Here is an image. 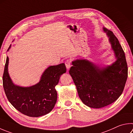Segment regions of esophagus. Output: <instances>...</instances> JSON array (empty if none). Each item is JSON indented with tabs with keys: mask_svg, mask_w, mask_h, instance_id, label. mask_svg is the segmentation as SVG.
Listing matches in <instances>:
<instances>
[{
	"mask_svg": "<svg viewBox=\"0 0 133 133\" xmlns=\"http://www.w3.org/2000/svg\"><path fill=\"white\" fill-rule=\"evenodd\" d=\"M65 65H66V67L67 69H69L71 67V62L69 60H67L66 62H65Z\"/></svg>",
	"mask_w": 133,
	"mask_h": 133,
	"instance_id": "1",
	"label": "esophagus"
}]
</instances>
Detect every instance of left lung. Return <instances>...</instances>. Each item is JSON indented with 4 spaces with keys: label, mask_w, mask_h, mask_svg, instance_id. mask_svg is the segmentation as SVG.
<instances>
[{
    "label": "left lung",
    "mask_w": 133,
    "mask_h": 133,
    "mask_svg": "<svg viewBox=\"0 0 133 133\" xmlns=\"http://www.w3.org/2000/svg\"><path fill=\"white\" fill-rule=\"evenodd\" d=\"M109 37L116 60L101 68L86 59L72 62L69 73L76 86L79 98L92 108H101L116 101L123 91L128 76L124 50L112 31L103 27Z\"/></svg>",
    "instance_id": "1"
}]
</instances>
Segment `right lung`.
<instances>
[{
  "mask_svg": "<svg viewBox=\"0 0 133 133\" xmlns=\"http://www.w3.org/2000/svg\"><path fill=\"white\" fill-rule=\"evenodd\" d=\"M11 45L9 48H10ZM7 56L3 75V85L7 98L17 110L30 117H39L49 113L57 101L55 89L61 75L66 72L64 63L50 66L43 72L39 82L29 87L16 85L8 72Z\"/></svg>",
  "mask_w": 133,
  "mask_h": 133,
  "instance_id": "1",
  "label": "right lung"
}]
</instances>
